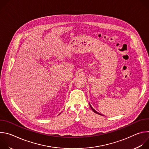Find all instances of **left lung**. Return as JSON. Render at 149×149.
Segmentation results:
<instances>
[{"instance_id":"obj_1","label":"left lung","mask_w":149,"mask_h":149,"mask_svg":"<svg viewBox=\"0 0 149 149\" xmlns=\"http://www.w3.org/2000/svg\"><path fill=\"white\" fill-rule=\"evenodd\" d=\"M90 107H91V110H93V111H94L95 113H97V114H99V115H101V116H102L101 114H100V113H99L98 112H97V111H95V110H94V109H93V108L91 107V105H90Z\"/></svg>"}]
</instances>
